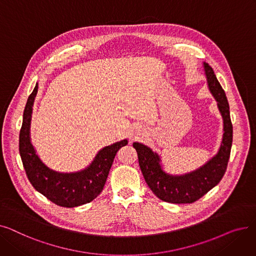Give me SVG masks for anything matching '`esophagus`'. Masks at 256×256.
<instances>
[{
    "label": "esophagus",
    "mask_w": 256,
    "mask_h": 256,
    "mask_svg": "<svg viewBox=\"0 0 256 256\" xmlns=\"http://www.w3.org/2000/svg\"><path fill=\"white\" fill-rule=\"evenodd\" d=\"M137 135H140V134H137Z\"/></svg>",
    "instance_id": "34e87169"
}]
</instances>
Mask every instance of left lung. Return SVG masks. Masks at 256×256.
Segmentation results:
<instances>
[{
    "label": "left lung",
    "mask_w": 256,
    "mask_h": 256,
    "mask_svg": "<svg viewBox=\"0 0 256 256\" xmlns=\"http://www.w3.org/2000/svg\"><path fill=\"white\" fill-rule=\"evenodd\" d=\"M208 89L217 100L219 111L223 118V139L218 154L199 169L184 174L171 176L160 166V158L150 147L135 142L139 165L144 180L154 194L160 200L170 204H193L206 195L222 180L230 156L232 144V124L230 104L226 94L221 87L212 67L204 63Z\"/></svg>",
    "instance_id": "obj_1"
}]
</instances>
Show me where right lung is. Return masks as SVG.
<instances>
[{"label":"right lung","mask_w":256,"mask_h":256,"mask_svg":"<svg viewBox=\"0 0 256 256\" xmlns=\"http://www.w3.org/2000/svg\"><path fill=\"white\" fill-rule=\"evenodd\" d=\"M37 90L38 84L26 100L20 132V154L26 176L36 191L57 206L76 208L88 204L102 191L114 158L121 147L128 144V140L104 147L82 171L61 173L50 169L36 154L30 140L32 106Z\"/></svg>","instance_id":"add662e5"}]
</instances>
